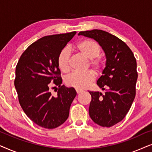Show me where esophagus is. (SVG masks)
Returning a JSON list of instances; mask_svg holds the SVG:
<instances>
[{"mask_svg":"<svg viewBox=\"0 0 152 152\" xmlns=\"http://www.w3.org/2000/svg\"><path fill=\"white\" fill-rule=\"evenodd\" d=\"M82 90H81V89H77V88H76V92H77V93H82Z\"/></svg>","mask_w":152,"mask_h":152,"instance_id":"obj_1","label":"esophagus"}]
</instances>
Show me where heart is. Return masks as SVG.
I'll list each match as a JSON object with an SVG mask.
<instances>
[{"instance_id":"1","label":"heart","mask_w":152,"mask_h":152,"mask_svg":"<svg viewBox=\"0 0 152 152\" xmlns=\"http://www.w3.org/2000/svg\"><path fill=\"white\" fill-rule=\"evenodd\" d=\"M75 48L77 51L89 59V66L95 72L100 71L102 68L103 62L99 57L100 54V46L91 39H84L77 43ZM59 69L63 72L70 70V52L68 49H63L60 52L57 59ZM94 72L88 70L85 72H73L66 78V84L69 86L77 89L86 88L94 81Z\"/></svg>"}]
</instances>
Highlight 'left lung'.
I'll list each match as a JSON object with an SVG mask.
<instances>
[{
    "instance_id": "8db88e82",
    "label": "left lung",
    "mask_w": 152,
    "mask_h": 152,
    "mask_svg": "<svg viewBox=\"0 0 152 152\" xmlns=\"http://www.w3.org/2000/svg\"><path fill=\"white\" fill-rule=\"evenodd\" d=\"M78 35L94 39L105 53V68L97 81L105 93L89 91V115L98 125L110 127L124 119L134 102L138 79L136 60L128 45L109 32L96 29Z\"/></svg>"
}]
</instances>
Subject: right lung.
<instances>
[{"label":"right lung","instance_id":"right-lung-1","mask_svg":"<svg viewBox=\"0 0 152 152\" xmlns=\"http://www.w3.org/2000/svg\"><path fill=\"white\" fill-rule=\"evenodd\" d=\"M76 33L39 39L24 51L16 65L14 86L20 107L27 116L41 127L57 128L69 115L77 92L72 87L61 85L57 59L60 52ZM51 82L59 87L56 96L49 91Z\"/></svg>","mask_w":152,"mask_h":152}]
</instances>
